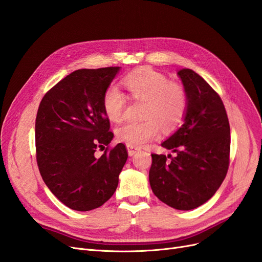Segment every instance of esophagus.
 <instances>
[{
	"label": "esophagus",
	"mask_w": 262,
	"mask_h": 262,
	"mask_svg": "<svg viewBox=\"0 0 262 262\" xmlns=\"http://www.w3.org/2000/svg\"><path fill=\"white\" fill-rule=\"evenodd\" d=\"M126 149H128V153H129V155L130 156H133L134 154H136L138 150H139V148L138 147H136V146H132V145H126Z\"/></svg>",
	"instance_id": "obj_1"
}]
</instances>
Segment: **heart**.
I'll list each match as a JSON object with an SVG mask.
<instances>
[{
    "mask_svg": "<svg viewBox=\"0 0 262 262\" xmlns=\"http://www.w3.org/2000/svg\"><path fill=\"white\" fill-rule=\"evenodd\" d=\"M123 84L133 100L144 101L143 121H126L117 128L118 139L132 146H140L155 139L161 131L171 130L181 122L187 110V94L178 83L169 82L164 74L152 69H140L126 75ZM109 120L119 121L126 107V96L117 86H109L102 99Z\"/></svg>",
    "mask_w": 262,
    "mask_h": 262,
    "instance_id": "obj_1",
    "label": "heart"
}]
</instances>
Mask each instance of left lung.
<instances>
[{"mask_svg":"<svg viewBox=\"0 0 262 262\" xmlns=\"http://www.w3.org/2000/svg\"><path fill=\"white\" fill-rule=\"evenodd\" d=\"M187 94L184 123L162 146L176 153L152 154L149 185L162 202L177 210L200 207L216 192L228 169L231 130L219 94L190 69L177 73Z\"/></svg>","mask_w":262,"mask_h":262,"instance_id":"left-lung-1","label":"left lung"}]
</instances>
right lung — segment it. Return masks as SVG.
Listing matches in <instances>:
<instances>
[{
	"instance_id": "add662e5",
	"label": "right lung",
	"mask_w": 262,
	"mask_h": 262,
	"mask_svg": "<svg viewBox=\"0 0 262 262\" xmlns=\"http://www.w3.org/2000/svg\"><path fill=\"white\" fill-rule=\"evenodd\" d=\"M120 67L82 69L47 93L36 117V152L45 184L75 211L101 207L115 193L128 158L124 144L108 149L114 133L102 99ZM97 148L105 149L97 158Z\"/></svg>"
}]
</instances>
